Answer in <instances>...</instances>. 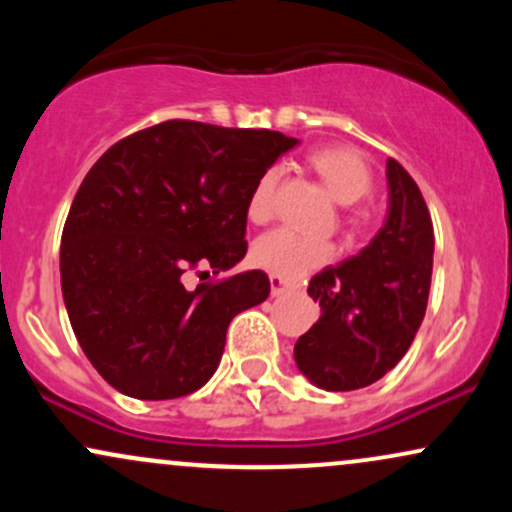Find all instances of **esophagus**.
Returning a JSON list of instances; mask_svg holds the SVG:
<instances>
[{"label": "esophagus", "mask_w": 512, "mask_h": 512, "mask_svg": "<svg viewBox=\"0 0 512 512\" xmlns=\"http://www.w3.org/2000/svg\"><path fill=\"white\" fill-rule=\"evenodd\" d=\"M269 286H272V296H284L286 291H291L289 281L281 279V276H276V274L269 276Z\"/></svg>", "instance_id": "34e87169"}]
</instances>
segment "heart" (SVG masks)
I'll return each mask as SVG.
<instances>
[{
	"label": "heart",
	"mask_w": 512,
	"mask_h": 512,
	"mask_svg": "<svg viewBox=\"0 0 512 512\" xmlns=\"http://www.w3.org/2000/svg\"><path fill=\"white\" fill-rule=\"evenodd\" d=\"M310 166L317 170L330 195L339 204L349 207L363 199L370 192L373 178H370L368 163L351 146H325L310 154ZM281 170L269 168L260 175L252 187L248 199V216L255 223H267L274 216L276 187H279ZM334 257V248L325 240L301 236L291 228H276L264 233L252 245V260L262 269L284 279H298V276L313 272Z\"/></svg>",
	"instance_id": "heart-1"
}]
</instances>
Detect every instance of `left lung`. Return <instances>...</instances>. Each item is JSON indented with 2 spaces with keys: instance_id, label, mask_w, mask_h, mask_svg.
I'll list each match as a JSON object with an SVG mask.
<instances>
[{
  "instance_id": "8db88e82",
  "label": "left lung",
  "mask_w": 512,
  "mask_h": 512,
  "mask_svg": "<svg viewBox=\"0 0 512 512\" xmlns=\"http://www.w3.org/2000/svg\"><path fill=\"white\" fill-rule=\"evenodd\" d=\"M387 216L358 255L322 269L308 284L320 320L293 346L315 387L349 392L373 385L407 354L426 315L433 274V223L395 158H387Z\"/></svg>"
}]
</instances>
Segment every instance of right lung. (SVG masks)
<instances>
[{"instance_id":"add662e5","label":"right lung","mask_w":512,"mask_h":512,"mask_svg":"<svg viewBox=\"0 0 512 512\" xmlns=\"http://www.w3.org/2000/svg\"><path fill=\"white\" fill-rule=\"evenodd\" d=\"M296 144L269 129L168 120L93 163L64 223L60 274L72 330L105 383L175 399L214 375L231 320L272 286L250 269L187 291L182 274L243 260L252 187Z\"/></svg>"}]
</instances>
